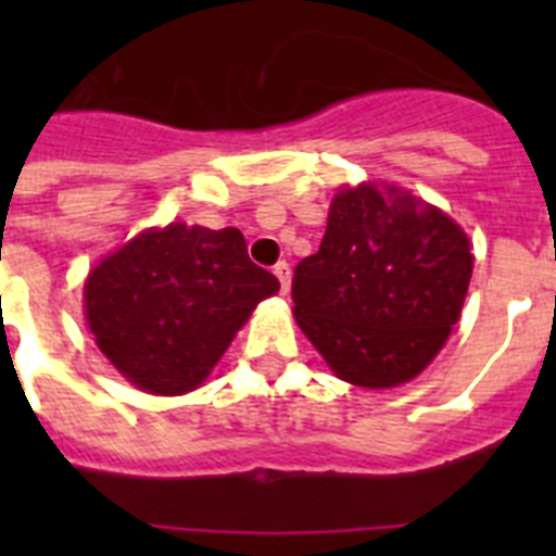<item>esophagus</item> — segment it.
Listing matches in <instances>:
<instances>
[{"instance_id":"1","label":"esophagus","mask_w":556,"mask_h":556,"mask_svg":"<svg viewBox=\"0 0 556 556\" xmlns=\"http://www.w3.org/2000/svg\"><path fill=\"white\" fill-rule=\"evenodd\" d=\"M275 278L281 281V292L287 294L289 292V283H292V269H289L287 262L275 264Z\"/></svg>"}]
</instances>
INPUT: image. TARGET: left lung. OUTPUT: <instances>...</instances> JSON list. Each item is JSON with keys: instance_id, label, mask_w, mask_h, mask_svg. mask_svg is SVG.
I'll use <instances>...</instances> for the list:
<instances>
[{"instance_id": "1", "label": "left lung", "mask_w": 556, "mask_h": 556, "mask_svg": "<svg viewBox=\"0 0 556 556\" xmlns=\"http://www.w3.org/2000/svg\"><path fill=\"white\" fill-rule=\"evenodd\" d=\"M473 275L468 233L390 184L339 186L320 250L294 267L292 314L353 387L409 384L448 342Z\"/></svg>"}]
</instances>
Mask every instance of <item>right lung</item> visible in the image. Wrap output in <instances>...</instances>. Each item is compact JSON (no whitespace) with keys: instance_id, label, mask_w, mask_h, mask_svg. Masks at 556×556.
<instances>
[{"instance_id":"1","label":"right lung","mask_w":556,"mask_h":556,"mask_svg":"<svg viewBox=\"0 0 556 556\" xmlns=\"http://www.w3.org/2000/svg\"><path fill=\"white\" fill-rule=\"evenodd\" d=\"M281 289L255 267L239 228L169 223L102 255L83 283V314L102 356L150 395L203 387L255 306Z\"/></svg>"}]
</instances>
